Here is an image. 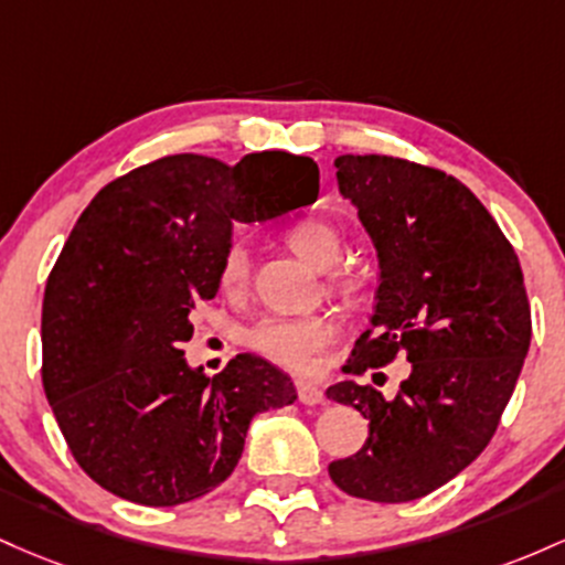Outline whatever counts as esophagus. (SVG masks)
Instances as JSON below:
<instances>
[{"mask_svg": "<svg viewBox=\"0 0 565 565\" xmlns=\"http://www.w3.org/2000/svg\"><path fill=\"white\" fill-rule=\"evenodd\" d=\"M296 397L303 405H322L326 403V392L312 382H296Z\"/></svg>", "mask_w": 565, "mask_h": 565, "instance_id": "esophagus-1", "label": "esophagus"}]
</instances>
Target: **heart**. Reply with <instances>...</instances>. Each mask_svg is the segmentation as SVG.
<instances>
[{
	"label": "heart",
	"mask_w": 565,
	"mask_h": 565,
	"mask_svg": "<svg viewBox=\"0 0 565 565\" xmlns=\"http://www.w3.org/2000/svg\"><path fill=\"white\" fill-rule=\"evenodd\" d=\"M288 245L301 258L312 262L320 269H328L344 253V237L333 224L320 218L299 221L288 230ZM221 288L226 294H243L250 282V250L243 239H232L226 245L218 269ZM331 282L344 294H363L371 288L373 271L363 264L333 266ZM331 315H307V317H264L248 331V344L271 363L303 371L320 350L335 339Z\"/></svg>",
	"instance_id": "heart-1"
}]
</instances>
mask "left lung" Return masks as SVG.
Here are the masks:
<instances>
[{"label":"left lung","mask_w":565,"mask_h":565,"mask_svg":"<svg viewBox=\"0 0 565 565\" xmlns=\"http://www.w3.org/2000/svg\"><path fill=\"white\" fill-rule=\"evenodd\" d=\"M335 168L382 262L376 312L347 371L365 376L405 358L411 373L392 397L358 382L328 390L367 419L365 446L328 472L350 497L411 502L456 478L497 433L529 354L531 303L515 248L459 179L379 154H344Z\"/></svg>","instance_id":"1"}]
</instances>
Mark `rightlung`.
<instances>
[{"label": "right lung", "instance_id": "add662e5", "mask_svg": "<svg viewBox=\"0 0 565 565\" xmlns=\"http://www.w3.org/2000/svg\"><path fill=\"white\" fill-rule=\"evenodd\" d=\"M320 192L309 157L224 164L168 154L106 183L79 215L42 301V386L74 461L114 497L192 502L230 478L256 414L296 401L288 373L237 354L207 379L181 347L218 290L232 221Z\"/></svg>", "mask_w": 565, "mask_h": 565}]
</instances>
